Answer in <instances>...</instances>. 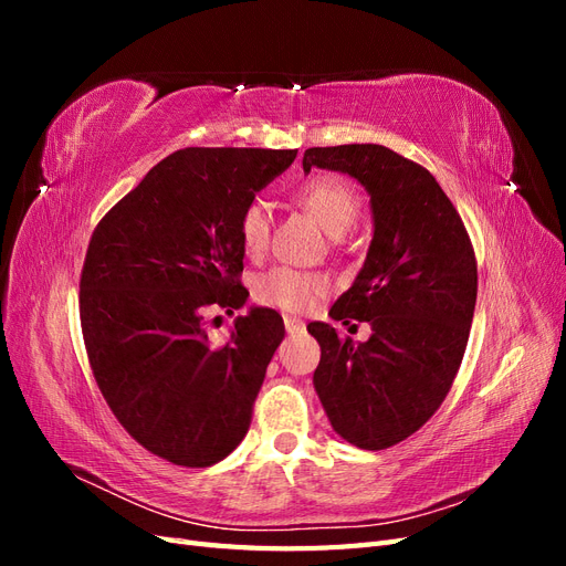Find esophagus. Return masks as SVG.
<instances>
[{"label":"esophagus","mask_w":566,"mask_h":566,"mask_svg":"<svg viewBox=\"0 0 566 566\" xmlns=\"http://www.w3.org/2000/svg\"><path fill=\"white\" fill-rule=\"evenodd\" d=\"M283 323H285V331H287L290 335H295V333H302V331H304V321L297 318V316H283Z\"/></svg>","instance_id":"esophagus-1"}]
</instances>
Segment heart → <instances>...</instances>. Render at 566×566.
<instances>
[{
    "instance_id": "heart-1",
    "label": "heart",
    "mask_w": 566,
    "mask_h": 566,
    "mask_svg": "<svg viewBox=\"0 0 566 566\" xmlns=\"http://www.w3.org/2000/svg\"><path fill=\"white\" fill-rule=\"evenodd\" d=\"M297 202L310 210L331 235L349 231L361 214L356 188L339 177H316L297 188ZM271 210L262 198H252L238 217V238L248 254H260L269 245ZM328 279L314 271L273 266L254 281V297L283 312H306L328 293Z\"/></svg>"
}]
</instances>
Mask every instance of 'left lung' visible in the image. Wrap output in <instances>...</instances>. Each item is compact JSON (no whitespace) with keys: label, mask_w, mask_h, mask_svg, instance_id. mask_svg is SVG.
<instances>
[{"label":"left lung","mask_w":566,"mask_h":566,"mask_svg":"<svg viewBox=\"0 0 566 566\" xmlns=\"http://www.w3.org/2000/svg\"><path fill=\"white\" fill-rule=\"evenodd\" d=\"M304 172L335 169L370 196L373 241L335 321L370 323L354 345L328 323L306 325L321 345L314 387L333 430L366 451L394 447L430 420L455 380L476 302L465 224L427 169L378 144L306 148Z\"/></svg>","instance_id":"1"}]
</instances>
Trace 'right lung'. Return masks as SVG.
I'll return each mask as SVG.
<instances>
[{"mask_svg": "<svg viewBox=\"0 0 566 566\" xmlns=\"http://www.w3.org/2000/svg\"><path fill=\"white\" fill-rule=\"evenodd\" d=\"M295 156L181 148L92 233L80 323L94 380L129 437L175 465L210 468L248 434L283 318L254 306L212 342L208 316L245 304L238 217Z\"/></svg>", "mask_w": 566, "mask_h": 566, "instance_id": "1", "label": "right lung"}]
</instances>
